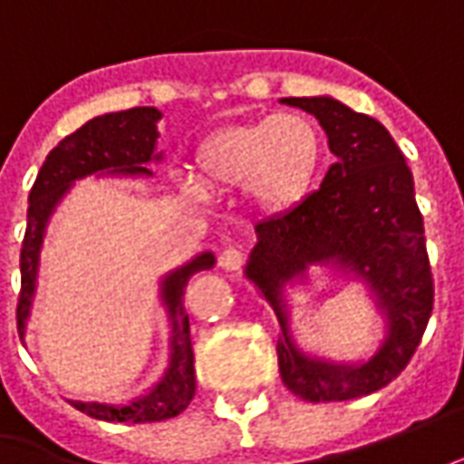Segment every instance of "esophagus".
<instances>
[{
  "instance_id": "34e87169",
  "label": "esophagus",
  "mask_w": 464,
  "mask_h": 464,
  "mask_svg": "<svg viewBox=\"0 0 464 464\" xmlns=\"http://www.w3.org/2000/svg\"><path fill=\"white\" fill-rule=\"evenodd\" d=\"M244 251L241 248H223L218 256L220 269H226V272H238L241 266H244Z\"/></svg>"
}]
</instances>
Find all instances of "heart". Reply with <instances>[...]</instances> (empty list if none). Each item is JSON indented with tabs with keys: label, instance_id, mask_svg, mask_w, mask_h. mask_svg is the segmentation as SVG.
<instances>
[{
	"label": "heart",
	"instance_id": "obj_1",
	"mask_svg": "<svg viewBox=\"0 0 464 464\" xmlns=\"http://www.w3.org/2000/svg\"><path fill=\"white\" fill-rule=\"evenodd\" d=\"M203 188L231 192L244 188L261 213L279 216L297 208L320 175L323 137L310 119L297 113L264 116L248 124H231L213 131L195 152ZM190 198H203L192 178H179Z\"/></svg>",
	"mask_w": 464,
	"mask_h": 464
}]
</instances>
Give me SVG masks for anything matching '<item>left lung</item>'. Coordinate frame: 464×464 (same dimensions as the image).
I'll use <instances>...</instances> for the list:
<instances>
[{
	"instance_id": "8db88e82",
	"label": "left lung",
	"mask_w": 464,
	"mask_h": 464,
	"mask_svg": "<svg viewBox=\"0 0 464 464\" xmlns=\"http://www.w3.org/2000/svg\"><path fill=\"white\" fill-rule=\"evenodd\" d=\"M282 103L312 113L338 160L297 208L258 223L244 274L282 324L276 355L286 389L304 401H348L399 376L430 323L434 282L414 178L376 119L330 96ZM310 266L353 273L369 286L387 320V335L371 359L335 364L296 348L284 292L286 284H304Z\"/></svg>"
}]
</instances>
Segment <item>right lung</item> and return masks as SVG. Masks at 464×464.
I'll return each mask as SVG.
<instances>
[{
    "mask_svg": "<svg viewBox=\"0 0 464 464\" xmlns=\"http://www.w3.org/2000/svg\"><path fill=\"white\" fill-rule=\"evenodd\" d=\"M162 113L154 106H137L126 111L103 113L91 119L73 134H68L53 152L47 154L45 162L37 172L33 190H30V208H27V231L22 241L20 272L22 289L17 302V330L20 338L24 335L27 317L33 310L34 289H37V266H40V248L45 238V228L50 216L55 213L58 203L71 190L75 179L88 175H126L140 178L152 175L150 162H160L162 152L157 150V121ZM216 256L206 251L200 256L188 261L175 272H169L160 285V297L167 307L169 323H172V338H169V365L165 376L154 383L147 393L134 399L131 404L113 406L99 401H73L78 411L101 421H162V419L178 417L185 411L195 396V355H192L190 320L185 314V286L192 274L213 269Z\"/></svg>",
    "mask_w": 464,
    "mask_h": 464,
    "instance_id": "right-lung-1",
    "label": "right lung"
}]
</instances>
